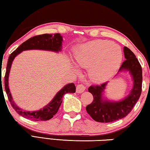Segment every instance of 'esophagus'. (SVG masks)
<instances>
[{
  "label": "esophagus",
  "instance_id": "esophagus-1",
  "mask_svg": "<svg viewBox=\"0 0 150 150\" xmlns=\"http://www.w3.org/2000/svg\"><path fill=\"white\" fill-rule=\"evenodd\" d=\"M86 88L85 85L84 84H79L77 86V88H76V92L78 93H81L83 91H85Z\"/></svg>",
  "mask_w": 150,
  "mask_h": 150
}]
</instances>
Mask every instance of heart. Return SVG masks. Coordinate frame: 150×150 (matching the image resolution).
Segmentation results:
<instances>
[{
    "label": "heart",
    "instance_id": "1",
    "mask_svg": "<svg viewBox=\"0 0 150 150\" xmlns=\"http://www.w3.org/2000/svg\"><path fill=\"white\" fill-rule=\"evenodd\" d=\"M122 54L120 47L108 40H95L79 47L75 60L79 67L89 69L91 79L104 82L117 71Z\"/></svg>",
    "mask_w": 150,
    "mask_h": 150
}]
</instances>
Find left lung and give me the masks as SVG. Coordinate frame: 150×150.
Instances as JSON below:
<instances>
[{"label": "left lung", "mask_w": 150, "mask_h": 150, "mask_svg": "<svg viewBox=\"0 0 150 150\" xmlns=\"http://www.w3.org/2000/svg\"><path fill=\"white\" fill-rule=\"evenodd\" d=\"M124 57L120 70H127L133 77L134 85L131 93L119 102H112L102 98L106 83L100 85H91L88 88L94 100L86 106V110L94 120L99 122H111L128 115L138 102L142 93V69L139 62L134 53L127 47H124Z\"/></svg>", "instance_id": "obj_1"}]
</instances>
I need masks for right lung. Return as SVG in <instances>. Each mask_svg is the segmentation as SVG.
Segmentation results:
<instances>
[{"mask_svg": "<svg viewBox=\"0 0 150 150\" xmlns=\"http://www.w3.org/2000/svg\"><path fill=\"white\" fill-rule=\"evenodd\" d=\"M62 37L59 34H55L54 35L48 34L35 35L22 43L16 50H14L10 55L8 63H7L6 73L4 76L5 91H6L8 98L12 106L20 116L35 121H45L50 120L54 117V116L59 110L61 104L62 103L63 96L68 93H75L76 87L75 84L74 83H69V84L65 85L62 89H61L55 96L54 99L44 108L38 111L29 112L22 110L14 103L12 98L11 92H10L8 87V75L10 69H11L12 62L18 54L21 53L22 51L28 50H43L58 52L62 49Z\"/></svg>", "mask_w": 150, "mask_h": 150, "instance_id": "obj_1", "label": "right lung"}]
</instances>
